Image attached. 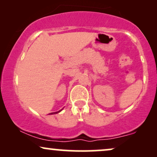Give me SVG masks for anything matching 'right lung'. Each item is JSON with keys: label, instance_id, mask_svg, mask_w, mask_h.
Masks as SVG:
<instances>
[{"label": "right lung", "instance_id": "1", "mask_svg": "<svg viewBox=\"0 0 157 157\" xmlns=\"http://www.w3.org/2000/svg\"><path fill=\"white\" fill-rule=\"evenodd\" d=\"M63 109H62L61 110H60V111H56V112H52V113H50L49 114H56V113H60L61 111H62V110Z\"/></svg>", "mask_w": 157, "mask_h": 157}]
</instances>
